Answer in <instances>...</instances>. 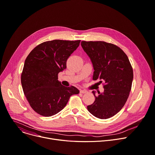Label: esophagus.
<instances>
[{
  "mask_svg": "<svg viewBox=\"0 0 155 155\" xmlns=\"http://www.w3.org/2000/svg\"><path fill=\"white\" fill-rule=\"evenodd\" d=\"M80 93H82V94H84V93H87V91L86 90H80Z\"/></svg>",
  "mask_w": 155,
  "mask_h": 155,
  "instance_id": "esophagus-1",
  "label": "esophagus"
}]
</instances>
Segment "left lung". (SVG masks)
I'll return each instance as SVG.
<instances>
[{"label":"left lung","mask_w":155,"mask_h":155,"mask_svg":"<svg viewBox=\"0 0 155 155\" xmlns=\"http://www.w3.org/2000/svg\"><path fill=\"white\" fill-rule=\"evenodd\" d=\"M81 45L90 58L94 72L93 80L104 82V92L93 91L95 100L87 106L97 118L106 119L116 115L129 96L134 78L129 58L118 46L104 41H81Z\"/></svg>","instance_id":"1"}]
</instances>
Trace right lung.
Instances as JSON below:
<instances>
[{
  "label": "right lung",
  "mask_w": 155,
  "mask_h": 155,
  "mask_svg": "<svg viewBox=\"0 0 155 155\" xmlns=\"http://www.w3.org/2000/svg\"><path fill=\"white\" fill-rule=\"evenodd\" d=\"M80 40L55 39L35 48L27 56L21 76L24 94L38 114L50 117L66 106L70 97L78 94L75 87L63 86L58 74L66 68L69 56L79 46Z\"/></svg>",
  "instance_id": "obj_1"
}]
</instances>
